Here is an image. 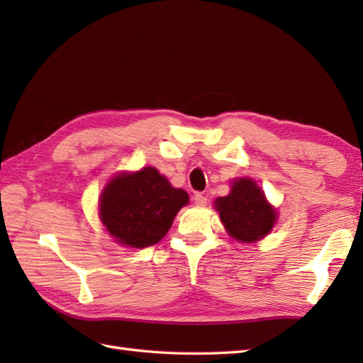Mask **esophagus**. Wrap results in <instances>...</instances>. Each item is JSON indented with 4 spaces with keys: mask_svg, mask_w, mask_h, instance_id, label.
I'll return each mask as SVG.
<instances>
[{
    "mask_svg": "<svg viewBox=\"0 0 363 363\" xmlns=\"http://www.w3.org/2000/svg\"><path fill=\"white\" fill-rule=\"evenodd\" d=\"M194 199H195V204L199 206V207H203V206L207 204V198L203 194H196Z\"/></svg>",
    "mask_w": 363,
    "mask_h": 363,
    "instance_id": "1",
    "label": "esophagus"
}]
</instances>
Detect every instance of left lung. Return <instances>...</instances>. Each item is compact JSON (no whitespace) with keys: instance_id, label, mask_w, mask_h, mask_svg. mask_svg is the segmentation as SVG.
<instances>
[{"instance_id":"8db88e82","label":"left lung","mask_w":363,"mask_h":363,"mask_svg":"<svg viewBox=\"0 0 363 363\" xmlns=\"http://www.w3.org/2000/svg\"><path fill=\"white\" fill-rule=\"evenodd\" d=\"M215 209L226 233L243 243H254L273 229L277 212L251 177H238L230 184V194L215 199Z\"/></svg>"}]
</instances>
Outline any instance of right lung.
I'll list each match as a JSON object with an SVG mask.
<instances>
[{"label": "right lung", "instance_id": "right-lung-1", "mask_svg": "<svg viewBox=\"0 0 363 363\" xmlns=\"http://www.w3.org/2000/svg\"><path fill=\"white\" fill-rule=\"evenodd\" d=\"M186 204V190L172 187L154 167H145L107 182L99 196V218L115 242L142 250L165 237Z\"/></svg>", "mask_w": 363, "mask_h": 363}]
</instances>
